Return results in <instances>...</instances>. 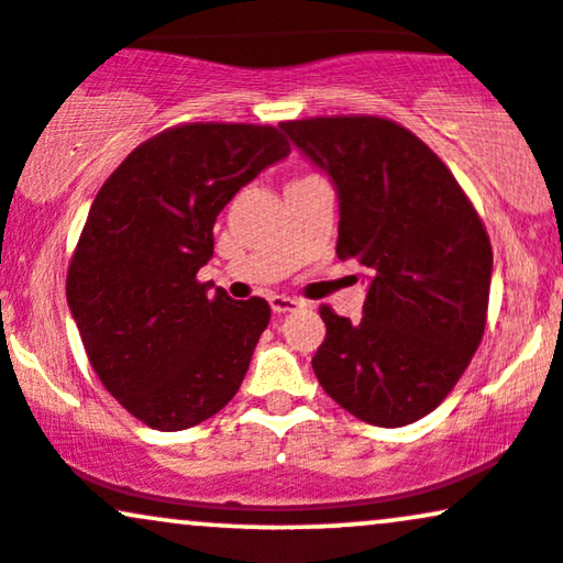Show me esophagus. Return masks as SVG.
Here are the masks:
<instances>
[{"label":"esophagus","instance_id":"1","mask_svg":"<svg viewBox=\"0 0 563 563\" xmlns=\"http://www.w3.org/2000/svg\"><path fill=\"white\" fill-rule=\"evenodd\" d=\"M268 302H271V310H274V313H289V310L300 308V300H295V297H289V295H271Z\"/></svg>","mask_w":563,"mask_h":563}]
</instances>
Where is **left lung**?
Returning <instances> with one entry per match:
<instances>
[{
  "instance_id": "obj_1",
  "label": "left lung",
  "mask_w": 563,
  "mask_h": 563,
  "mask_svg": "<svg viewBox=\"0 0 563 563\" xmlns=\"http://www.w3.org/2000/svg\"><path fill=\"white\" fill-rule=\"evenodd\" d=\"M282 131L332 178L336 255L372 274L361 321L321 306L313 372L355 419L413 424L448 398L485 334L490 236L448 165L395 121L308 118Z\"/></svg>"
}]
</instances>
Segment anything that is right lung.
<instances>
[{
    "label": "right lung",
    "mask_w": 563,
    "mask_h": 563,
    "mask_svg": "<svg viewBox=\"0 0 563 563\" xmlns=\"http://www.w3.org/2000/svg\"><path fill=\"white\" fill-rule=\"evenodd\" d=\"M289 155L274 125L184 123L147 139L97 191L68 268V308L99 382L161 432L234 398L268 327L263 297L208 295L213 223Z\"/></svg>",
    "instance_id": "obj_1"
}]
</instances>
